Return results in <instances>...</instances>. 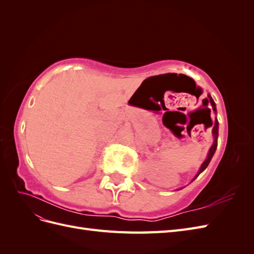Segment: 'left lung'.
I'll return each instance as SVG.
<instances>
[{"instance_id":"8db88e82","label":"left lung","mask_w":254,"mask_h":254,"mask_svg":"<svg viewBox=\"0 0 254 254\" xmlns=\"http://www.w3.org/2000/svg\"><path fill=\"white\" fill-rule=\"evenodd\" d=\"M206 99V102H207V104H209L210 106H211V108H209L210 109V113H212V111H214L215 113H216V105H215V103H214V101H213V98L211 97V95L209 94L207 95V97L205 98ZM212 133H213V136H214V143H213V145L211 146V148H210V150H209V152H207V158L205 159V161L204 162L202 163V165H201V167H200V170H199V173H198V175L200 174L201 172H203L205 168H206V166L209 165V163H210V161H211V159H212V157H213V155H214V152H215V150H216V147H217V137H218V121H217V119H215V122H213L212 121ZM210 126V127H211ZM197 175V176H198ZM196 176V177H197ZM195 177V178H196Z\"/></svg>"}]
</instances>
